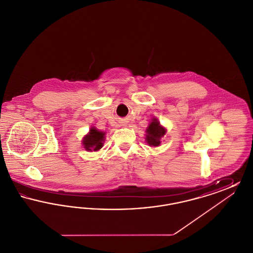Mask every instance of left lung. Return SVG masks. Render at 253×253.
Masks as SVG:
<instances>
[{
    "instance_id": "obj_1",
    "label": "left lung",
    "mask_w": 253,
    "mask_h": 253,
    "mask_svg": "<svg viewBox=\"0 0 253 253\" xmlns=\"http://www.w3.org/2000/svg\"><path fill=\"white\" fill-rule=\"evenodd\" d=\"M147 132V143L154 147H157L160 144V139L161 137L164 136L166 133V130L160 126L159 122L157 120H153V121L150 123L149 127L146 130Z\"/></svg>"
}]
</instances>
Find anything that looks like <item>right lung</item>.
Masks as SVG:
<instances>
[{"mask_svg": "<svg viewBox=\"0 0 253 253\" xmlns=\"http://www.w3.org/2000/svg\"><path fill=\"white\" fill-rule=\"evenodd\" d=\"M104 132H100L95 128H91L90 132L86 135L84 140V148L87 151H98L104 141Z\"/></svg>", "mask_w": 253, "mask_h": 253, "instance_id": "1", "label": "right lung"}]
</instances>
